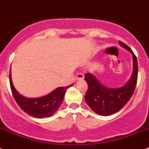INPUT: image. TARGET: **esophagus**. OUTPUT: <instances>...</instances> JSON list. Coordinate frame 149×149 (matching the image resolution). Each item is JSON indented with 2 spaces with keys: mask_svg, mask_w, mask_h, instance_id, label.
<instances>
[{
  "mask_svg": "<svg viewBox=\"0 0 149 149\" xmlns=\"http://www.w3.org/2000/svg\"><path fill=\"white\" fill-rule=\"evenodd\" d=\"M84 79V75L82 73H77L76 76V81L77 80H83Z\"/></svg>",
  "mask_w": 149,
  "mask_h": 149,
  "instance_id": "1",
  "label": "esophagus"
}]
</instances>
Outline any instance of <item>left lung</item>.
Listing matches in <instances>:
<instances>
[{"mask_svg":"<svg viewBox=\"0 0 149 149\" xmlns=\"http://www.w3.org/2000/svg\"><path fill=\"white\" fill-rule=\"evenodd\" d=\"M120 45L132 54L133 58V72L126 84L120 88H108L91 73L84 75L88 86L84 100L92 111L101 116H110L121 110L133 95L137 81L138 65L136 56L125 44L120 41Z\"/></svg>","mask_w":149,"mask_h":149,"instance_id":"1","label":"left lung"}]
</instances>
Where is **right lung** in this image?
I'll list each match as a JSON object with an SVG mask.
<instances>
[{
  "label": "right lung",
  "instance_id": "1",
  "mask_svg": "<svg viewBox=\"0 0 149 149\" xmlns=\"http://www.w3.org/2000/svg\"><path fill=\"white\" fill-rule=\"evenodd\" d=\"M9 83L15 100L20 108L30 116L36 118L49 117L58 111L62 103L66 91L69 87H59L45 96L28 98L20 94L13 84L11 70L9 71Z\"/></svg>",
  "mask_w": 149,
  "mask_h": 149
}]
</instances>
